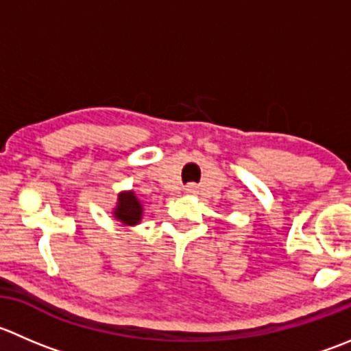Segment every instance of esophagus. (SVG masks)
I'll use <instances>...</instances> for the list:
<instances>
[{
	"mask_svg": "<svg viewBox=\"0 0 351 351\" xmlns=\"http://www.w3.org/2000/svg\"><path fill=\"white\" fill-rule=\"evenodd\" d=\"M185 192H186V193H195L197 190H195V186H192V185H190V186H186V189H185Z\"/></svg>",
	"mask_w": 351,
	"mask_h": 351,
	"instance_id": "34e87169",
	"label": "esophagus"
}]
</instances>
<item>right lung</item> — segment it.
I'll return each instance as SVG.
<instances>
[{"label": "right lung", "mask_w": 351, "mask_h": 351, "mask_svg": "<svg viewBox=\"0 0 351 351\" xmlns=\"http://www.w3.org/2000/svg\"><path fill=\"white\" fill-rule=\"evenodd\" d=\"M111 214H113L114 219L120 221L125 226H135L142 221L144 206L138 200V197L135 195L134 190H123V192L118 193L117 204H114Z\"/></svg>", "instance_id": "obj_1"}]
</instances>
